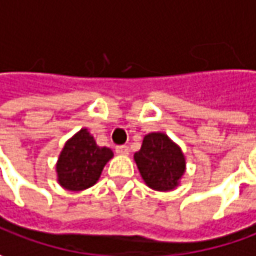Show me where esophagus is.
<instances>
[{
    "label": "esophagus",
    "mask_w": 256,
    "mask_h": 256,
    "mask_svg": "<svg viewBox=\"0 0 256 256\" xmlns=\"http://www.w3.org/2000/svg\"><path fill=\"white\" fill-rule=\"evenodd\" d=\"M116 153L117 154H128V146H116Z\"/></svg>",
    "instance_id": "34e87169"
}]
</instances>
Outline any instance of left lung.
<instances>
[{"label":"left lung","mask_w":256,"mask_h":256,"mask_svg":"<svg viewBox=\"0 0 256 256\" xmlns=\"http://www.w3.org/2000/svg\"><path fill=\"white\" fill-rule=\"evenodd\" d=\"M134 160L146 184L154 190L174 189L184 173L186 162L180 148L164 133H149Z\"/></svg>","instance_id":"1"}]
</instances>
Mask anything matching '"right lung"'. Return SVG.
<instances>
[{"mask_svg": "<svg viewBox=\"0 0 256 256\" xmlns=\"http://www.w3.org/2000/svg\"><path fill=\"white\" fill-rule=\"evenodd\" d=\"M113 158L108 148L97 146L87 128H82L64 144L57 162L58 184L68 190H83L98 180L107 162Z\"/></svg>", "mask_w": 256, "mask_h": 256, "instance_id": "add662e5", "label": "right lung"}]
</instances>
